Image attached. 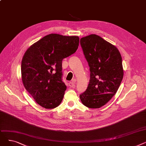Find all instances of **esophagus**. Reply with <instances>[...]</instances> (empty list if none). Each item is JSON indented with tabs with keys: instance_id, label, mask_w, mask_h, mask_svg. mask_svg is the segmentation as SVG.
I'll list each match as a JSON object with an SVG mask.
<instances>
[{
	"instance_id": "obj_1",
	"label": "esophagus",
	"mask_w": 146,
	"mask_h": 146,
	"mask_svg": "<svg viewBox=\"0 0 146 146\" xmlns=\"http://www.w3.org/2000/svg\"><path fill=\"white\" fill-rule=\"evenodd\" d=\"M76 82V79H73L72 82H69V86L71 88H74L75 87V83Z\"/></svg>"
}]
</instances>
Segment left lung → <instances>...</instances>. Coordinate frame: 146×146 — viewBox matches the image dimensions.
Here are the masks:
<instances>
[{
	"mask_svg": "<svg viewBox=\"0 0 146 146\" xmlns=\"http://www.w3.org/2000/svg\"><path fill=\"white\" fill-rule=\"evenodd\" d=\"M80 45L90 74L88 88L80 99L88 108H99L111 100L120 86L124 76L122 57L115 46L95 34L82 38Z\"/></svg>",
	"mask_w": 146,
	"mask_h": 146,
	"instance_id": "8db88e82",
	"label": "left lung"
}]
</instances>
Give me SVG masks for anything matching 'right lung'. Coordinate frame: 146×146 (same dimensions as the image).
Masks as SVG:
<instances>
[{
    "label": "right lung",
    "instance_id": "right-lung-1",
    "mask_svg": "<svg viewBox=\"0 0 146 146\" xmlns=\"http://www.w3.org/2000/svg\"><path fill=\"white\" fill-rule=\"evenodd\" d=\"M78 36L51 34L28 48L21 63L22 80L35 102L53 109L62 101L66 86L62 81V61L74 53Z\"/></svg>",
    "mask_w": 146,
    "mask_h": 146
}]
</instances>
